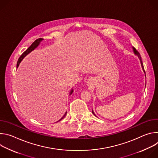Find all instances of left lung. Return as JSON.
I'll list each match as a JSON object with an SVG mask.
<instances>
[{
  "mask_svg": "<svg viewBox=\"0 0 158 158\" xmlns=\"http://www.w3.org/2000/svg\"><path fill=\"white\" fill-rule=\"evenodd\" d=\"M133 48V51H134V54H136V55H137L138 56V57L139 58V60H140V61H141V66H142V68H143V71H144V72L145 73V71H144V66H143V62H142V60H141V55H140V54L138 52V51L135 49L134 48ZM93 114L94 115H95V114H94V112H93ZM95 116H96V115H95Z\"/></svg>",
  "mask_w": 158,
  "mask_h": 158,
  "instance_id": "1",
  "label": "left lung"
}]
</instances>
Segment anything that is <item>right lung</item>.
Masks as SVG:
<instances>
[{
  "mask_svg": "<svg viewBox=\"0 0 158 158\" xmlns=\"http://www.w3.org/2000/svg\"><path fill=\"white\" fill-rule=\"evenodd\" d=\"M42 40H43V39H42V38H39V39H36V40L31 44V46L24 52H23V54H22L20 56V57L19 58V59H18V61H17V68L19 67V64L20 63V62L22 61V60L24 59V57L26 56H27L29 53H30L31 51H32L33 50H34V49L39 46L40 42ZM73 93V89L71 90V93H70V95H71ZM66 114H67V112H65V114L62 116V118L60 119H59V121H60V120H62L63 118H64V117L65 116Z\"/></svg>",
  "mask_w": 158,
  "mask_h": 158,
  "instance_id": "add662e5",
  "label": "right lung"
}]
</instances>
